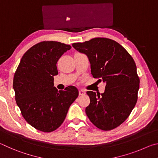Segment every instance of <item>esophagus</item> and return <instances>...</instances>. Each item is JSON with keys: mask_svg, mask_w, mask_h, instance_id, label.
I'll use <instances>...</instances> for the list:
<instances>
[{"mask_svg": "<svg viewBox=\"0 0 158 158\" xmlns=\"http://www.w3.org/2000/svg\"><path fill=\"white\" fill-rule=\"evenodd\" d=\"M79 95H85V90H80L79 91Z\"/></svg>", "mask_w": 158, "mask_h": 158, "instance_id": "esophagus-1", "label": "esophagus"}]
</instances>
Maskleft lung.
Listing matches in <instances>:
<instances>
[{
    "label": "left lung",
    "mask_w": 158,
    "mask_h": 158,
    "mask_svg": "<svg viewBox=\"0 0 158 158\" xmlns=\"http://www.w3.org/2000/svg\"><path fill=\"white\" fill-rule=\"evenodd\" d=\"M73 47L87 56L93 77L106 84L102 94L86 92L90 105L85 114L99 129L113 130L127 118L137 103L139 78L135 60L119 43L105 37L73 43Z\"/></svg>",
    "instance_id": "8db88e82"
}]
</instances>
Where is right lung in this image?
<instances>
[{"label": "right lung", "instance_id": "right-lung-1", "mask_svg": "<svg viewBox=\"0 0 158 158\" xmlns=\"http://www.w3.org/2000/svg\"><path fill=\"white\" fill-rule=\"evenodd\" d=\"M70 49V45L59 42H39L23 54L15 73L16 102L26 122L42 132L59 127L79 95L73 85L59 91L53 86L58 60Z\"/></svg>", "mask_w": 158, "mask_h": 158}]
</instances>
